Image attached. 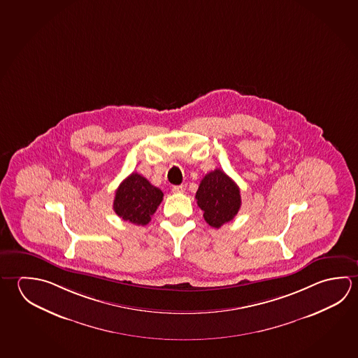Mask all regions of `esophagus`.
I'll use <instances>...</instances> for the list:
<instances>
[{
    "mask_svg": "<svg viewBox=\"0 0 358 358\" xmlns=\"http://www.w3.org/2000/svg\"><path fill=\"white\" fill-rule=\"evenodd\" d=\"M185 191H186V186H185V185H180V186L172 187V192H173V194H183Z\"/></svg>",
    "mask_w": 358,
    "mask_h": 358,
    "instance_id": "34e87169",
    "label": "esophagus"
}]
</instances>
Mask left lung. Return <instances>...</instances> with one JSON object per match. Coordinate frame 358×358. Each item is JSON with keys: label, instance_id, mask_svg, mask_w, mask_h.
<instances>
[{"label": "left lung", "instance_id": "left-lung-1", "mask_svg": "<svg viewBox=\"0 0 358 358\" xmlns=\"http://www.w3.org/2000/svg\"><path fill=\"white\" fill-rule=\"evenodd\" d=\"M196 200L203 211V219L215 229L231 221L241 206L240 188L219 169L202 178L196 192Z\"/></svg>", "mask_w": 358, "mask_h": 358}]
</instances>
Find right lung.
I'll use <instances>...</instances> for the list:
<instances>
[{
	"label": "right lung",
	"instance_id": "obj_1",
	"mask_svg": "<svg viewBox=\"0 0 358 358\" xmlns=\"http://www.w3.org/2000/svg\"><path fill=\"white\" fill-rule=\"evenodd\" d=\"M164 200V192L151 185L145 177L133 172L115 191V213L136 225H147Z\"/></svg>",
	"mask_w": 358,
	"mask_h": 358
}]
</instances>
